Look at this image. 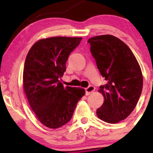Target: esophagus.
<instances>
[{"label":"esophagus","instance_id":"34e87169","mask_svg":"<svg viewBox=\"0 0 153 153\" xmlns=\"http://www.w3.org/2000/svg\"><path fill=\"white\" fill-rule=\"evenodd\" d=\"M85 90H86V95H89L90 93H92L93 91H95V87H94L93 86L90 85V86H88L87 88H86Z\"/></svg>","mask_w":153,"mask_h":153}]
</instances>
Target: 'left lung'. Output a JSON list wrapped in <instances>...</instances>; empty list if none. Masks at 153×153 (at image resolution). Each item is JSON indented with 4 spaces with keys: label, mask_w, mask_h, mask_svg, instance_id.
Instances as JSON below:
<instances>
[{
    "label": "left lung",
    "mask_w": 153,
    "mask_h": 153,
    "mask_svg": "<svg viewBox=\"0 0 153 153\" xmlns=\"http://www.w3.org/2000/svg\"><path fill=\"white\" fill-rule=\"evenodd\" d=\"M87 42L100 73L107 81L98 90L104 101L96 114L102 121L115 124L130 115L141 96V67L128 46L113 35H98Z\"/></svg>",
    "instance_id": "obj_1"
}]
</instances>
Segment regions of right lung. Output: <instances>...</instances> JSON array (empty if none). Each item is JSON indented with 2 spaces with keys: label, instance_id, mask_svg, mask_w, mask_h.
<instances>
[{
  "label": "right lung",
  "instance_id": "1",
  "mask_svg": "<svg viewBox=\"0 0 153 153\" xmlns=\"http://www.w3.org/2000/svg\"><path fill=\"white\" fill-rule=\"evenodd\" d=\"M81 38L52 37L37 41L24 63L23 82L29 104L41 123L51 129L72 118L84 89L66 86L59 81L66 71L69 54Z\"/></svg>",
  "mask_w": 153,
  "mask_h": 153
}]
</instances>
